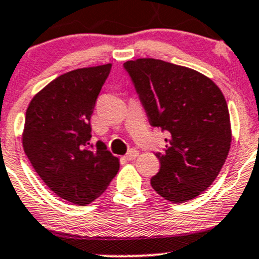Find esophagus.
<instances>
[{
	"mask_svg": "<svg viewBox=\"0 0 259 259\" xmlns=\"http://www.w3.org/2000/svg\"><path fill=\"white\" fill-rule=\"evenodd\" d=\"M138 155H139V151L135 150V149H132V150L127 151V154L124 156V159L127 161H132V160H134Z\"/></svg>",
	"mask_w": 259,
	"mask_h": 259,
	"instance_id": "esophagus-1",
	"label": "esophagus"
}]
</instances>
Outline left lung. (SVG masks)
<instances>
[{"label":"left lung","mask_w":259,"mask_h":259,"mask_svg":"<svg viewBox=\"0 0 259 259\" xmlns=\"http://www.w3.org/2000/svg\"><path fill=\"white\" fill-rule=\"evenodd\" d=\"M124 70L151 126L168 135L165 148L155 153L160 169L151 187L173 203L198 197L217 178L231 148L223 94L204 75L161 60L126 61Z\"/></svg>","instance_id":"8db88e82"}]
</instances>
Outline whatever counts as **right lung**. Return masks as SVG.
<instances>
[{"mask_svg": "<svg viewBox=\"0 0 259 259\" xmlns=\"http://www.w3.org/2000/svg\"><path fill=\"white\" fill-rule=\"evenodd\" d=\"M110 71L111 64L66 72L26 111V155L52 192L77 205L100 197L119 170V159L101 142L91 143V115Z\"/></svg>", "mask_w": 259, "mask_h": 259, "instance_id": "obj_1", "label": "right lung"}]
</instances>
